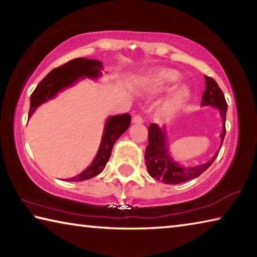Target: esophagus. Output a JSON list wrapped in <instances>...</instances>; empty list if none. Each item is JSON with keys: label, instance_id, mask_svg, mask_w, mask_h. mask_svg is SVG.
<instances>
[{"label": "esophagus", "instance_id": "esophagus-1", "mask_svg": "<svg viewBox=\"0 0 257 257\" xmlns=\"http://www.w3.org/2000/svg\"><path fill=\"white\" fill-rule=\"evenodd\" d=\"M133 122L134 123H143V118L139 114H136L133 116Z\"/></svg>", "mask_w": 257, "mask_h": 257}]
</instances>
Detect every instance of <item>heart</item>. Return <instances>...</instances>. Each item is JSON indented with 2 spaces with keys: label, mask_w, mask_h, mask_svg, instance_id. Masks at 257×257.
Segmentation results:
<instances>
[{
  "label": "heart",
  "mask_w": 257,
  "mask_h": 257,
  "mask_svg": "<svg viewBox=\"0 0 257 257\" xmlns=\"http://www.w3.org/2000/svg\"><path fill=\"white\" fill-rule=\"evenodd\" d=\"M180 78V73L175 69H159V70L152 72L151 75L147 76L145 80V88L147 92L152 94L160 93L169 88L171 85L176 84L177 81H179ZM189 96L190 92L187 87H179L169 98L168 105L172 107L180 106L189 98Z\"/></svg>",
  "instance_id": "b5f03b06"
}]
</instances>
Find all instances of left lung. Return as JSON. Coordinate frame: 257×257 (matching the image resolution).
I'll list each match as a JSON object with an SVG mask.
<instances>
[{
  "label": "left lung",
  "mask_w": 257,
  "mask_h": 257,
  "mask_svg": "<svg viewBox=\"0 0 257 257\" xmlns=\"http://www.w3.org/2000/svg\"><path fill=\"white\" fill-rule=\"evenodd\" d=\"M205 77V90L202 95L201 105H211L219 108L222 116V134H221V146L225 135V114L228 104L225 102L222 90L211 77ZM219 152L208 162L196 167H182L173 161L169 154L167 145V130L160 128L156 123H151L149 127V144L145 151V164L151 177L161 180L167 185H178L197 178L214 162Z\"/></svg>",
  "instance_id": "left-lung-1"
}]
</instances>
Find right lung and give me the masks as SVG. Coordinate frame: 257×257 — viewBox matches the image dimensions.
Segmentation results:
<instances>
[{
	"mask_svg": "<svg viewBox=\"0 0 257 257\" xmlns=\"http://www.w3.org/2000/svg\"><path fill=\"white\" fill-rule=\"evenodd\" d=\"M103 69L102 63L97 60L78 58L69 61L66 64L59 68H55L46 75L36 88L30 95V107L28 118L32 116L35 110L46 101L55 97V95L61 90L72 86L80 78H97L101 76ZM129 113H123L120 115H113L107 119L104 133L96 156L94 161L85 171L80 175L68 179V181H82L90 179L101 173L111 156L112 147L114 145L121 135L129 128L130 125Z\"/></svg>",
	"mask_w": 257,
	"mask_h": 257,
	"instance_id": "add662e5",
	"label": "right lung"
}]
</instances>
